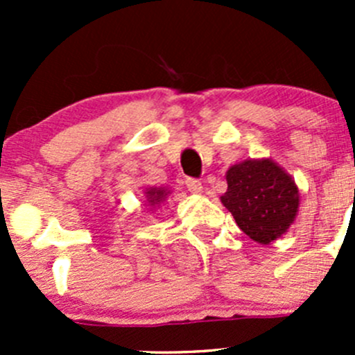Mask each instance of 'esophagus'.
<instances>
[{
    "label": "esophagus",
    "mask_w": 355,
    "mask_h": 355,
    "mask_svg": "<svg viewBox=\"0 0 355 355\" xmlns=\"http://www.w3.org/2000/svg\"><path fill=\"white\" fill-rule=\"evenodd\" d=\"M185 187L192 192V194H200L202 192V184L198 178H185Z\"/></svg>",
    "instance_id": "obj_1"
}]
</instances>
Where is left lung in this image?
I'll return each mask as SVG.
<instances>
[{
  "instance_id": "8db88e82",
  "label": "left lung",
  "mask_w": 355,
  "mask_h": 355,
  "mask_svg": "<svg viewBox=\"0 0 355 355\" xmlns=\"http://www.w3.org/2000/svg\"><path fill=\"white\" fill-rule=\"evenodd\" d=\"M227 184L221 202L252 241L270 244L293 223L299 191L290 175L271 159L234 164L227 171Z\"/></svg>"
}]
</instances>
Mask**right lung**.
<instances>
[{
    "instance_id": "right-lung-1",
    "label": "right lung",
    "mask_w": 355,
    "mask_h": 355,
    "mask_svg": "<svg viewBox=\"0 0 355 355\" xmlns=\"http://www.w3.org/2000/svg\"><path fill=\"white\" fill-rule=\"evenodd\" d=\"M166 196L168 192L164 191V189H151V191H148V200L153 206H155V204H159Z\"/></svg>"
}]
</instances>
